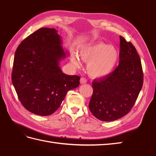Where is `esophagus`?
<instances>
[{
	"label": "esophagus",
	"instance_id": "1",
	"mask_svg": "<svg viewBox=\"0 0 156 156\" xmlns=\"http://www.w3.org/2000/svg\"><path fill=\"white\" fill-rule=\"evenodd\" d=\"M87 79H86L85 78L82 77L80 78V83L81 84H85V83H87Z\"/></svg>",
	"mask_w": 156,
	"mask_h": 156
}]
</instances>
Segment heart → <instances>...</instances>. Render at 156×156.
I'll list each match as a JSON object with an SVG mask.
<instances>
[{
  "label": "heart",
  "mask_w": 156,
  "mask_h": 156,
  "mask_svg": "<svg viewBox=\"0 0 156 156\" xmlns=\"http://www.w3.org/2000/svg\"><path fill=\"white\" fill-rule=\"evenodd\" d=\"M79 56L88 63L89 74L96 78H102L109 75L117 64L119 54L114 47L103 43H94L82 47ZM72 62L76 66L80 64V60L76 54L72 56Z\"/></svg>",
  "instance_id": "obj_1"
}]
</instances>
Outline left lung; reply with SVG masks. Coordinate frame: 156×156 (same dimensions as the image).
I'll return each mask as SVG.
<instances>
[{
    "label": "left lung",
    "instance_id": "left-lung-1",
    "mask_svg": "<svg viewBox=\"0 0 156 156\" xmlns=\"http://www.w3.org/2000/svg\"><path fill=\"white\" fill-rule=\"evenodd\" d=\"M143 83V69L136 49L120 36L119 66L109 75L92 82L89 109L102 121L122 118L133 108Z\"/></svg>",
    "mask_w": 156,
    "mask_h": 156
}]
</instances>
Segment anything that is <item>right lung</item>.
<instances>
[{
	"mask_svg": "<svg viewBox=\"0 0 156 156\" xmlns=\"http://www.w3.org/2000/svg\"><path fill=\"white\" fill-rule=\"evenodd\" d=\"M55 29L40 28L20 44L15 54L12 82L20 102L32 113L48 116L60 107L68 90L80 84L78 76L59 67L66 58Z\"/></svg>",
	"mask_w": 156,
	"mask_h": 156,
	"instance_id": "obj_1",
	"label": "right lung"
}]
</instances>
